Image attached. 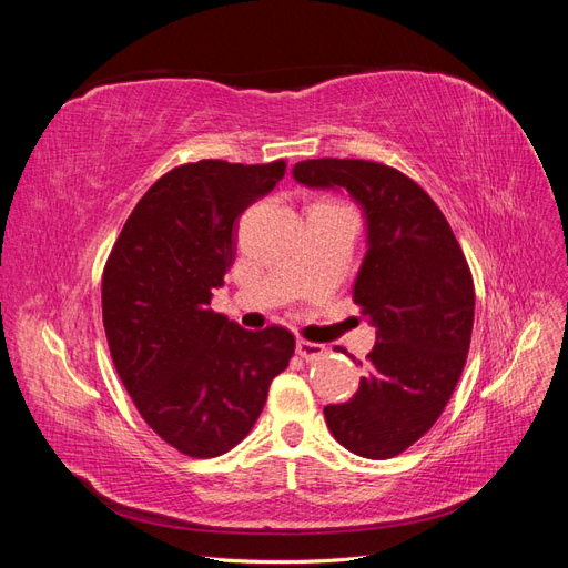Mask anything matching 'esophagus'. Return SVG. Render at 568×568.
<instances>
[{
    "label": "esophagus",
    "instance_id": "34e87169",
    "mask_svg": "<svg viewBox=\"0 0 568 568\" xmlns=\"http://www.w3.org/2000/svg\"><path fill=\"white\" fill-rule=\"evenodd\" d=\"M296 351L305 359V363H315V359H320L324 355V346H320V343H313V341H305V338H298Z\"/></svg>",
    "mask_w": 568,
    "mask_h": 568
}]
</instances>
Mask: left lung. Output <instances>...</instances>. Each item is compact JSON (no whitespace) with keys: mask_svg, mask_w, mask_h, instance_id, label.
<instances>
[{"mask_svg":"<svg viewBox=\"0 0 568 568\" xmlns=\"http://www.w3.org/2000/svg\"><path fill=\"white\" fill-rule=\"evenodd\" d=\"M294 178L343 186L367 215L369 251L353 303L376 326V343L357 393L326 405L324 419L346 450L390 459L436 424L467 363L476 305L469 263L434 199L400 170L313 159L296 163Z\"/></svg>","mask_w":568,"mask_h":568,"instance_id":"1","label":"left lung"}]
</instances>
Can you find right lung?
Listing matches in <instances>:
<instances>
[{
	"mask_svg": "<svg viewBox=\"0 0 568 568\" xmlns=\"http://www.w3.org/2000/svg\"><path fill=\"white\" fill-rule=\"evenodd\" d=\"M284 173V159L182 163L151 184L109 253L101 313L115 372L153 434L186 457L242 443L294 357L284 326L246 332L211 307L234 263L236 217Z\"/></svg>",
	"mask_w": 568,
	"mask_h": 568,
	"instance_id": "add662e5",
	"label": "right lung"
}]
</instances>
